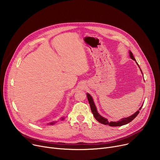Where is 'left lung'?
Returning a JSON list of instances; mask_svg holds the SVG:
<instances>
[{"instance_id": "8db88e82", "label": "left lung", "mask_w": 160, "mask_h": 160, "mask_svg": "<svg viewBox=\"0 0 160 160\" xmlns=\"http://www.w3.org/2000/svg\"><path fill=\"white\" fill-rule=\"evenodd\" d=\"M130 58L132 59V60H136L135 58H134L133 56V54L131 51H130ZM138 64V63H137ZM142 72V71H141ZM87 97H88V101H89V105H90V107H91V112L92 113H93V116L95 118L97 119V121H98L99 122L102 123L103 124H105V125H110V127H120V126H122V125H124V124H127L128 123H129L130 122H131L133 119H134L136 118V117H137V115L139 114V110H141V109L142 108V106L139 108V110H138V112H136L135 113H134L133 115L128 117H127V118H123L122 119L121 121H119L117 122H109L108 119H105L104 117H102L101 115H100L98 114V113L97 112V108H96V106L94 104V102H93V98H92L91 96L89 95V94H87Z\"/></svg>"}]
</instances>
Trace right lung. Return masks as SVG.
<instances>
[{
    "instance_id": "obj_1",
    "label": "right lung",
    "mask_w": 160,
    "mask_h": 160,
    "mask_svg": "<svg viewBox=\"0 0 160 160\" xmlns=\"http://www.w3.org/2000/svg\"><path fill=\"white\" fill-rule=\"evenodd\" d=\"M62 119H63V118ZM54 122H50V124H54Z\"/></svg>"
}]
</instances>
